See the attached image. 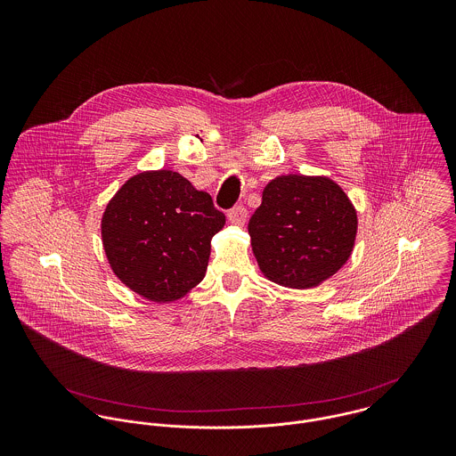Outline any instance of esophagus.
<instances>
[{
    "instance_id": "34e87169",
    "label": "esophagus",
    "mask_w": 456,
    "mask_h": 456,
    "mask_svg": "<svg viewBox=\"0 0 456 456\" xmlns=\"http://www.w3.org/2000/svg\"><path fill=\"white\" fill-rule=\"evenodd\" d=\"M228 219L233 223V224H244L246 223V217H248V210L244 205H235L233 208L228 210Z\"/></svg>"
}]
</instances>
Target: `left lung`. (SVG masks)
Returning a JSON list of instances; mask_svg holds the SVG:
<instances>
[{
    "mask_svg": "<svg viewBox=\"0 0 456 456\" xmlns=\"http://www.w3.org/2000/svg\"><path fill=\"white\" fill-rule=\"evenodd\" d=\"M356 226V210L335 183L281 175L263 190L248 228L261 272L270 281L309 288L347 261Z\"/></svg>",
    "mask_w": 456,
    "mask_h": 456,
    "instance_id": "1",
    "label": "left lung"
}]
</instances>
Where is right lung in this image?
Returning <instances> with one entry per match:
<instances>
[{
  "label": "right lung",
  "mask_w": 456,
  "mask_h": 456,
  "mask_svg": "<svg viewBox=\"0 0 456 456\" xmlns=\"http://www.w3.org/2000/svg\"><path fill=\"white\" fill-rule=\"evenodd\" d=\"M224 214L208 193L172 170L145 172L110 200L102 219L107 258L138 295L170 302L186 295L207 270L210 239Z\"/></svg>",
  "instance_id": "add662e5"
}]
</instances>
